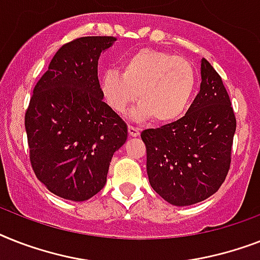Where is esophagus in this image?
Wrapping results in <instances>:
<instances>
[{"label": "esophagus", "mask_w": 260, "mask_h": 260, "mask_svg": "<svg viewBox=\"0 0 260 260\" xmlns=\"http://www.w3.org/2000/svg\"><path fill=\"white\" fill-rule=\"evenodd\" d=\"M128 134H129L131 137H137L139 135H140V129H139V128H136V126L129 125L128 126Z\"/></svg>", "instance_id": "1"}]
</instances>
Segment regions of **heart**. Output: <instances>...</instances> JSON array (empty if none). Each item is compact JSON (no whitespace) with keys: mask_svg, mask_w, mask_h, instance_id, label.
<instances>
[{"mask_svg":"<svg viewBox=\"0 0 260 260\" xmlns=\"http://www.w3.org/2000/svg\"><path fill=\"white\" fill-rule=\"evenodd\" d=\"M196 88L195 69L188 61L163 50L143 48L125 57L117 71L101 76L105 103L116 113H124L136 100V120L153 117L155 123L176 121L188 108Z\"/></svg>","mask_w":260,"mask_h":260,"instance_id":"b5f03b06","label":"heart"}]
</instances>
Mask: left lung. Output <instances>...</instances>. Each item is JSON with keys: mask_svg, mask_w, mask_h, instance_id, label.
<instances>
[{"mask_svg": "<svg viewBox=\"0 0 260 260\" xmlns=\"http://www.w3.org/2000/svg\"><path fill=\"white\" fill-rule=\"evenodd\" d=\"M200 92L178 121L141 132L149 184L178 207L203 202L229 174L236 119L218 72L202 58Z\"/></svg>", "mask_w": 260, "mask_h": 260, "instance_id": "1", "label": "left lung"}]
</instances>
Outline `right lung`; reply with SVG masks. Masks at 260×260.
<instances>
[{
	"mask_svg": "<svg viewBox=\"0 0 260 260\" xmlns=\"http://www.w3.org/2000/svg\"><path fill=\"white\" fill-rule=\"evenodd\" d=\"M116 37L92 36L65 44L33 89L25 129L36 176L54 195L84 202L107 183L109 164L128 129L101 93L100 54Z\"/></svg>",
	"mask_w": 260,
	"mask_h": 260,
	"instance_id": "add662e5",
	"label": "right lung"
}]
</instances>
